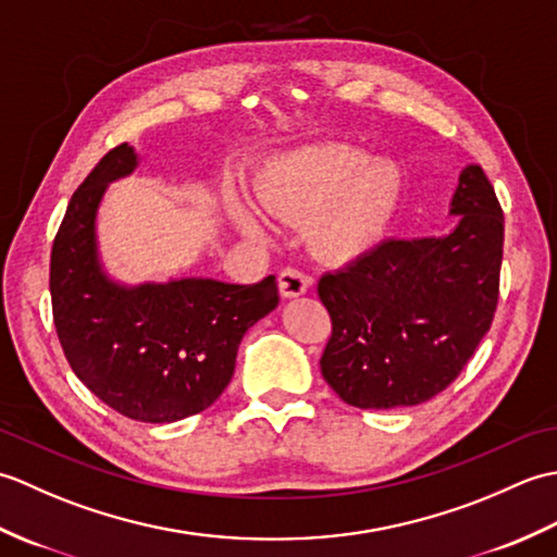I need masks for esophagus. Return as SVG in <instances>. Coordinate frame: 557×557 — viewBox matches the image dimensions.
Segmentation results:
<instances>
[{
  "instance_id": "1",
  "label": "esophagus",
  "mask_w": 557,
  "mask_h": 557,
  "mask_svg": "<svg viewBox=\"0 0 557 557\" xmlns=\"http://www.w3.org/2000/svg\"><path fill=\"white\" fill-rule=\"evenodd\" d=\"M277 285H280L282 297L294 299V297H301V294H306V289H309V277H306L297 268H285L280 272Z\"/></svg>"
}]
</instances>
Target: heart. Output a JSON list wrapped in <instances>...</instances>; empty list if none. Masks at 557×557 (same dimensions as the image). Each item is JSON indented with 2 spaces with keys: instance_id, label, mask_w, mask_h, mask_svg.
Returning <instances> with one entry per match:
<instances>
[{
  "instance_id": "obj_1",
  "label": "heart",
  "mask_w": 557,
  "mask_h": 557,
  "mask_svg": "<svg viewBox=\"0 0 557 557\" xmlns=\"http://www.w3.org/2000/svg\"><path fill=\"white\" fill-rule=\"evenodd\" d=\"M258 206L280 222H304V239L325 263L345 265L381 244L401 194L395 164L361 158L347 144H311L280 152L253 174ZM230 215L246 236H263V220L234 198Z\"/></svg>"
}]
</instances>
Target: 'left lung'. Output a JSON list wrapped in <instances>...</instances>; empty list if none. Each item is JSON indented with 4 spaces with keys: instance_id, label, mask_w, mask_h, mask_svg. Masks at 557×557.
<instances>
[{
    "instance_id": "1",
    "label": "left lung",
    "mask_w": 557,
    "mask_h": 557,
    "mask_svg": "<svg viewBox=\"0 0 557 557\" xmlns=\"http://www.w3.org/2000/svg\"><path fill=\"white\" fill-rule=\"evenodd\" d=\"M449 215V234L383 242L318 282L333 321L321 371L347 405H421L455 381L491 330L505 220L479 164L461 170Z\"/></svg>"
}]
</instances>
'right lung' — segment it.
I'll list each match as a JSON object with an SVG mask.
<instances>
[{
  "label": "right lung",
  "mask_w": 557,
  "mask_h": 557,
  "mask_svg": "<svg viewBox=\"0 0 557 557\" xmlns=\"http://www.w3.org/2000/svg\"><path fill=\"white\" fill-rule=\"evenodd\" d=\"M136 168V150L116 146L71 196L52 244V315L71 371L92 395L134 421L172 423L222 395L246 330L280 297L272 275L258 285L114 282L98 253V208L108 184Z\"/></svg>",
  "instance_id": "right-lung-1"
}]
</instances>
